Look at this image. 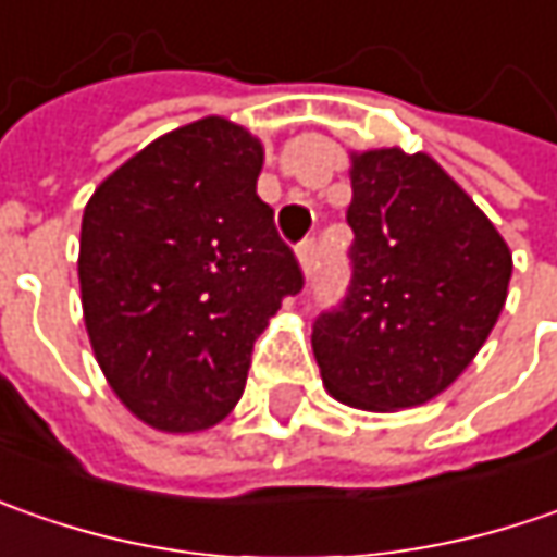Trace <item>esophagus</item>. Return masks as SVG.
Returning <instances> with one entry per match:
<instances>
[{
  "instance_id": "esophagus-1",
  "label": "esophagus",
  "mask_w": 557,
  "mask_h": 557,
  "mask_svg": "<svg viewBox=\"0 0 557 557\" xmlns=\"http://www.w3.org/2000/svg\"><path fill=\"white\" fill-rule=\"evenodd\" d=\"M314 255H318V243H314V239H305L302 246L296 249V258H299V264H302L305 274L311 271V264H314Z\"/></svg>"
}]
</instances>
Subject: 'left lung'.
<instances>
[{
	"label": "left lung",
	"instance_id": "obj_1",
	"mask_svg": "<svg viewBox=\"0 0 557 557\" xmlns=\"http://www.w3.org/2000/svg\"><path fill=\"white\" fill-rule=\"evenodd\" d=\"M351 289L314 321L326 393L358 411L436 399L483 349L508 299L511 249L426 152H349Z\"/></svg>",
	"mask_w": 557,
	"mask_h": 557
}]
</instances>
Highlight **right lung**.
Listing matches in <instances>:
<instances>
[{"instance_id":"1","label":"right lung","mask_w":557,"mask_h":557,"mask_svg":"<svg viewBox=\"0 0 557 557\" xmlns=\"http://www.w3.org/2000/svg\"><path fill=\"white\" fill-rule=\"evenodd\" d=\"M264 143L208 114L152 139L96 186L81 221V305L121 405L161 433L221 423L258 333L302 289L258 199Z\"/></svg>"}]
</instances>
